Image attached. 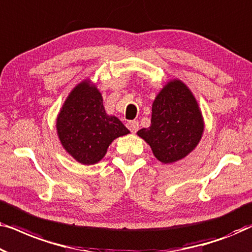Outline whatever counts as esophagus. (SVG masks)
<instances>
[{
    "instance_id": "esophagus-1",
    "label": "esophagus",
    "mask_w": 252,
    "mask_h": 252,
    "mask_svg": "<svg viewBox=\"0 0 252 252\" xmlns=\"http://www.w3.org/2000/svg\"><path fill=\"white\" fill-rule=\"evenodd\" d=\"M126 125H127V128H128L132 133H135L136 130L139 129V123H137L136 120H130V122L126 124Z\"/></svg>"
}]
</instances>
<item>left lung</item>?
Here are the masks:
<instances>
[{"mask_svg": "<svg viewBox=\"0 0 252 252\" xmlns=\"http://www.w3.org/2000/svg\"><path fill=\"white\" fill-rule=\"evenodd\" d=\"M151 125L137 132L154 156L172 164L188 156L204 132V120L190 89L179 79L170 80L153 103Z\"/></svg>", "mask_w": 252, "mask_h": 252, "instance_id": "left-lung-1", "label": "left lung"}]
</instances>
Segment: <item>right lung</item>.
Masks as SVG:
<instances>
[{"mask_svg":"<svg viewBox=\"0 0 252 252\" xmlns=\"http://www.w3.org/2000/svg\"><path fill=\"white\" fill-rule=\"evenodd\" d=\"M57 135L65 151L84 165L98 163L110 144L129 130L109 116L97 87L88 79L72 89L56 119Z\"/></svg>","mask_w":252,"mask_h":252,"instance_id":"add662e5","label":"right lung"}]
</instances>
